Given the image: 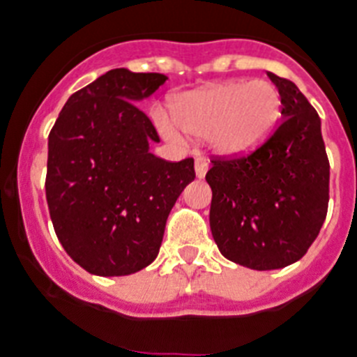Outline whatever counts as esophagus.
Masks as SVG:
<instances>
[{
	"label": "esophagus",
	"mask_w": 357,
	"mask_h": 357,
	"mask_svg": "<svg viewBox=\"0 0 357 357\" xmlns=\"http://www.w3.org/2000/svg\"><path fill=\"white\" fill-rule=\"evenodd\" d=\"M194 169H196V178L203 179L205 178L206 170H208V163H206L205 158H196V163H194Z\"/></svg>",
	"instance_id": "obj_1"
}]
</instances>
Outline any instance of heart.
Masks as SVG:
<instances>
[{
    "instance_id": "b5f03b06",
    "label": "heart",
    "mask_w": 357,
    "mask_h": 357,
    "mask_svg": "<svg viewBox=\"0 0 357 357\" xmlns=\"http://www.w3.org/2000/svg\"><path fill=\"white\" fill-rule=\"evenodd\" d=\"M281 94L265 79H230L174 98L172 114H155L161 132L181 139L184 132L208 137V146L223 160L254 154L274 134L281 118Z\"/></svg>"
}]
</instances>
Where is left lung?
<instances>
[{"label": "left lung", "mask_w": 357, "mask_h": 357, "mask_svg": "<svg viewBox=\"0 0 357 357\" xmlns=\"http://www.w3.org/2000/svg\"><path fill=\"white\" fill-rule=\"evenodd\" d=\"M283 123L254 154L212 161L211 230L227 259L254 271L283 268L305 256L328 206L331 167L321 119L289 79L268 72Z\"/></svg>", "instance_id": "left-lung-1"}]
</instances>
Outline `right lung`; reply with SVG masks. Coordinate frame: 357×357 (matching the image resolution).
Instances as JSON below:
<instances>
[{
  "label": "right lung",
  "instance_id": "right-lung-1",
  "mask_svg": "<svg viewBox=\"0 0 357 357\" xmlns=\"http://www.w3.org/2000/svg\"><path fill=\"white\" fill-rule=\"evenodd\" d=\"M169 77L114 68L74 92L49 134L47 203L65 252L94 275H128L160 252L174 203L194 181V160L170 163L137 105Z\"/></svg>",
  "mask_w": 357,
  "mask_h": 357
}]
</instances>
